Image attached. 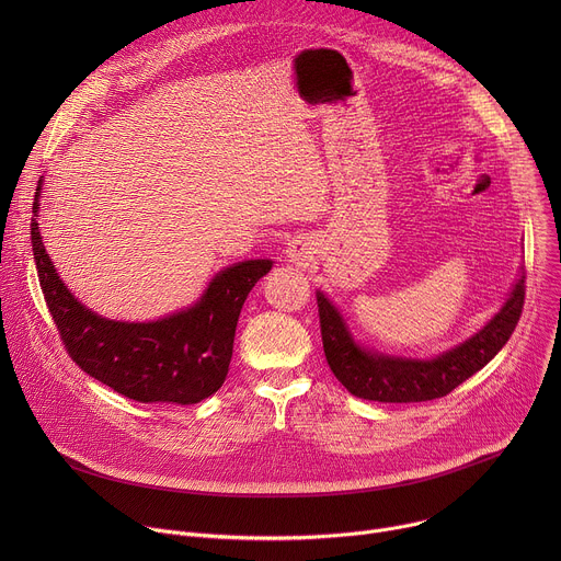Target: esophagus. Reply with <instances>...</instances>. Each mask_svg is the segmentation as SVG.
Returning a JSON list of instances; mask_svg holds the SVG:
<instances>
[{
  "mask_svg": "<svg viewBox=\"0 0 561 561\" xmlns=\"http://www.w3.org/2000/svg\"><path fill=\"white\" fill-rule=\"evenodd\" d=\"M288 257H290V262H295V264H306L308 257H310L308 244L301 242V239H295V242H290V247H288Z\"/></svg>",
  "mask_w": 561,
  "mask_h": 561,
  "instance_id": "34e87169",
  "label": "esophagus"
}]
</instances>
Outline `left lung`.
I'll use <instances>...</instances> for the list:
<instances>
[{
    "instance_id": "1",
    "label": "left lung",
    "mask_w": 561,
    "mask_h": 561,
    "mask_svg": "<svg viewBox=\"0 0 561 561\" xmlns=\"http://www.w3.org/2000/svg\"><path fill=\"white\" fill-rule=\"evenodd\" d=\"M524 277L515 284L506 306L474 337L457 348L428 359H399L359 348L344 327L335 306L317 293L319 327L327 362L348 392L370 402H428L455 390L461 381L484 368L511 340L524 308Z\"/></svg>"
}]
</instances>
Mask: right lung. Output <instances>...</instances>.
<instances>
[{
    "mask_svg": "<svg viewBox=\"0 0 561 561\" xmlns=\"http://www.w3.org/2000/svg\"><path fill=\"white\" fill-rule=\"evenodd\" d=\"M39 191L33 202L37 217ZM33 255L48 312L68 357L119 394L144 404H197L228 375L239 312L253 286L271 271L268 260L239 262L221 271L188 310L152 324H124L79 304L57 277L31 221Z\"/></svg>",
    "mask_w": 561,
    "mask_h": 561,
    "instance_id": "1",
    "label": "right lung"
}]
</instances>
